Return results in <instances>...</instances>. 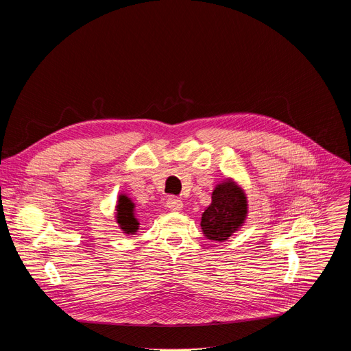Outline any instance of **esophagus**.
Wrapping results in <instances>:
<instances>
[{
	"label": "esophagus",
	"mask_w": 351,
	"mask_h": 351,
	"mask_svg": "<svg viewBox=\"0 0 351 351\" xmlns=\"http://www.w3.org/2000/svg\"><path fill=\"white\" fill-rule=\"evenodd\" d=\"M166 208H169L171 210L178 212V210H182L183 204H182V200L178 199L176 196H169L168 200H166Z\"/></svg>",
	"instance_id": "esophagus-1"
}]
</instances>
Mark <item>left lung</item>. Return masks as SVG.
I'll use <instances>...</instances> for the list:
<instances>
[{
    "label": "left lung",
    "instance_id": "1",
    "mask_svg": "<svg viewBox=\"0 0 351 351\" xmlns=\"http://www.w3.org/2000/svg\"><path fill=\"white\" fill-rule=\"evenodd\" d=\"M247 204L241 188L228 180L216 186L210 206L202 215V229L210 241L223 242L246 219Z\"/></svg>",
    "mask_w": 351,
    "mask_h": 351
}]
</instances>
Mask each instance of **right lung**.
Instances as JSON below:
<instances>
[{"instance_id": "1", "label": "right lung", "mask_w": 351, "mask_h": 351, "mask_svg": "<svg viewBox=\"0 0 351 351\" xmlns=\"http://www.w3.org/2000/svg\"><path fill=\"white\" fill-rule=\"evenodd\" d=\"M118 223L125 233H135L138 229V220L134 215V204L126 196H121L118 202Z\"/></svg>"}]
</instances>
